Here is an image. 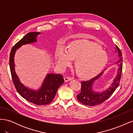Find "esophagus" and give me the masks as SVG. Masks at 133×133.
<instances>
[{"label":"esophagus","mask_w":133,"mask_h":133,"mask_svg":"<svg viewBox=\"0 0 133 133\" xmlns=\"http://www.w3.org/2000/svg\"><path fill=\"white\" fill-rule=\"evenodd\" d=\"M72 79H73V78H72L68 77V76H67V77L64 78V82H69V81H70V80H71Z\"/></svg>","instance_id":"34e87169"}]
</instances>
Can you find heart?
Masks as SVG:
<instances>
[{"label": "heart", "mask_w": 133, "mask_h": 133, "mask_svg": "<svg viewBox=\"0 0 133 133\" xmlns=\"http://www.w3.org/2000/svg\"><path fill=\"white\" fill-rule=\"evenodd\" d=\"M72 59H75L76 73L82 78H88L97 74L105 65L108 55L94 43L75 41L69 44L67 51L59 48L55 53L56 62L61 67L70 65Z\"/></svg>", "instance_id": "heart-1"}]
</instances>
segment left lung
Returning a JSON list of instances; mask_svg holds the SVG:
<instances>
[{
    "mask_svg": "<svg viewBox=\"0 0 133 133\" xmlns=\"http://www.w3.org/2000/svg\"><path fill=\"white\" fill-rule=\"evenodd\" d=\"M116 50H115L116 53L118 51V57L119 60L115 64H117L119 68L117 71V74L111 84L110 87L108 88L107 90L102 92H96L92 90V85L96 80L98 79L103 74L104 71L95 77L91 79L88 81H83L81 82V92L77 95V99L78 101L85 105L95 106L103 103L107 100L113 93L119 85L120 78L122 73L123 69V57L121 50L117 45H116ZM106 70V69H105Z\"/></svg>",
    "mask_w": 133,
    "mask_h": 133,
    "instance_id": "left-lung-1",
    "label": "left lung"
}]
</instances>
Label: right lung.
<instances>
[{
	"label": "right lung",
	"mask_w": 133,
	"mask_h": 133,
	"mask_svg": "<svg viewBox=\"0 0 133 133\" xmlns=\"http://www.w3.org/2000/svg\"><path fill=\"white\" fill-rule=\"evenodd\" d=\"M39 32H30L24 37L12 48L10 54L9 66L11 78L18 93L27 101L35 105H47L53 101L59 87L64 83L63 76L60 74H48L44 79L41 88L37 90H31L21 82L15 73L14 55L17 49L25 44L37 42Z\"/></svg>",
	"instance_id": "obj_1"
}]
</instances>
